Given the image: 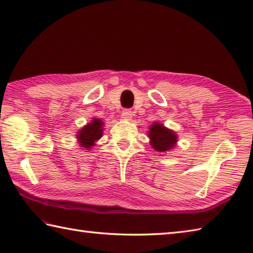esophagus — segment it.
<instances>
[{
  "mask_svg": "<svg viewBox=\"0 0 253 253\" xmlns=\"http://www.w3.org/2000/svg\"><path fill=\"white\" fill-rule=\"evenodd\" d=\"M122 118L123 120H125V121H130L131 120V117H132V112L130 111V110H124L123 112H122Z\"/></svg>",
  "mask_w": 253,
  "mask_h": 253,
  "instance_id": "34e87169",
  "label": "esophagus"
}]
</instances>
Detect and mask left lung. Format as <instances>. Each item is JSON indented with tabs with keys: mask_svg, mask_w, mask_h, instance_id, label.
Masks as SVG:
<instances>
[{
	"mask_svg": "<svg viewBox=\"0 0 253 253\" xmlns=\"http://www.w3.org/2000/svg\"><path fill=\"white\" fill-rule=\"evenodd\" d=\"M148 136L150 138V144L158 152H168L176 146L177 142L176 133L160 123H154L150 126Z\"/></svg>",
	"mask_w": 253,
	"mask_h": 253,
	"instance_id": "obj_1",
	"label": "left lung"
}]
</instances>
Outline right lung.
Here are the masks:
<instances>
[{
  "label": "right lung",
  "instance_id": "add662e5",
  "mask_svg": "<svg viewBox=\"0 0 253 253\" xmlns=\"http://www.w3.org/2000/svg\"><path fill=\"white\" fill-rule=\"evenodd\" d=\"M103 125V122L99 118H93L89 124L84 126L77 132V139L80 147L84 148V150H90L92 148L95 144V141L102 137Z\"/></svg>",
  "mask_w": 253,
  "mask_h": 253
}]
</instances>
